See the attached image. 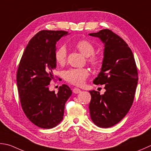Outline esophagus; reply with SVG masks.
I'll return each instance as SVG.
<instances>
[{
	"instance_id": "obj_1",
	"label": "esophagus",
	"mask_w": 151,
	"mask_h": 151,
	"mask_svg": "<svg viewBox=\"0 0 151 151\" xmlns=\"http://www.w3.org/2000/svg\"><path fill=\"white\" fill-rule=\"evenodd\" d=\"M73 93H81V90L79 89V88H73Z\"/></svg>"
}]
</instances>
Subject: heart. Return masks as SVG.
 Returning a JSON list of instances; mask_svg holds the SVG:
<instances>
[{"instance_id":"heart-1","label":"heart","mask_w":151,"mask_h":151,"mask_svg":"<svg viewBox=\"0 0 151 151\" xmlns=\"http://www.w3.org/2000/svg\"><path fill=\"white\" fill-rule=\"evenodd\" d=\"M76 48L80 52L88 57V61L93 67H98L101 63V59L98 55L94 54L95 46L93 44L87 40H81L75 44ZM67 57V49L65 46H61L56 49L54 58L56 63L59 65L65 63ZM89 75V72L86 69H70L64 73V78L69 83L81 86L84 83L86 79Z\"/></svg>"}]
</instances>
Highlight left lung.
Listing matches in <instances>:
<instances>
[{"mask_svg": "<svg viewBox=\"0 0 151 151\" xmlns=\"http://www.w3.org/2000/svg\"><path fill=\"white\" fill-rule=\"evenodd\" d=\"M105 44L101 71L93 81L96 85L105 84V92L90 91L91 119L100 128L116 124L128 113L134 102L138 73L134 54L128 44L109 29L90 33Z\"/></svg>", "mask_w": 151, "mask_h": 151, "instance_id": "8db88e82", "label": "left lung"}]
</instances>
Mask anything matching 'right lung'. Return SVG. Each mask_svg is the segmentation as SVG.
I'll return each instance as SVG.
<instances>
[{"mask_svg": "<svg viewBox=\"0 0 151 151\" xmlns=\"http://www.w3.org/2000/svg\"><path fill=\"white\" fill-rule=\"evenodd\" d=\"M65 31L42 30L26 46L17 71V86L21 105L26 116L41 128L50 129L63 120L65 105L72 91L66 84L57 93L48 85L54 79L56 42L67 35Z\"/></svg>", "mask_w": 151, "mask_h": 151, "instance_id": "obj_1", "label": "right lung"}]
</instances>
